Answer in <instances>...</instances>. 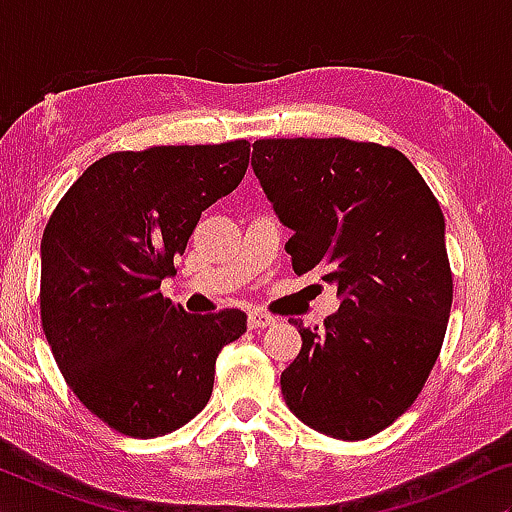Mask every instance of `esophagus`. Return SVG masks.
I'll return each instance as SVG.
<instances>
[{
  "label": "esophagus",
  "instance_id": "esophagus-1",
  "mask_svg": "<svg viewBox=\"0 0 512 512\" xmlns=\"http://www.w3.org/2000/svg\"><path fill=\"white\" fill-rule=\"evenodd\" d=\"M272 324H275V317H270V314L258 312V310L249 312V317H247V326L251 328V331H256V328H268Z\"/></svg>",
  "mask_w": 512,
  "mask_h": 512
}]
</instances>
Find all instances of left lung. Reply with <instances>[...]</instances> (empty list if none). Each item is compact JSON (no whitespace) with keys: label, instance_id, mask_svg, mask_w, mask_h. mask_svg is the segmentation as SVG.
Returning <instances> with one entry per match:
<instances>
[{"label":"left lung","instance_id":"left-lung-1","mask_svg":"<svg viewBox=\"0 0 512 512\" xmlns=\"http://www.w3.org/2000/svg\"><path fill=\"white\" fill-rule=\"evenodd\" d=\"M251 167L282 226L296 275L338 289L324 328L282 373L289 410L338 440L375 436L422 391L452 307L445 219L415 165L352 139H258Z\"/></svg>","mask_w":512,"mask_h":512}]
</instances>
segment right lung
Masks as SVG:
<instances>
[{"mask_svg": "<svg viewBox=\"0 0 512 512\" xmlns=\"http://www.w3.org/2000/svg\"><path fill=\"white\" fill-rule=\"evenodd\" d=\"M249 142L153 146L88 167L41 237V324L69 389L111 429L156 438L205 408L216 356L247 314L163 298L200 214L233 193Z\"/></svg>", "mask_w": 512, "mask_h": 512, "instance_id": "1", "label": "right lung"}]
</instances>
